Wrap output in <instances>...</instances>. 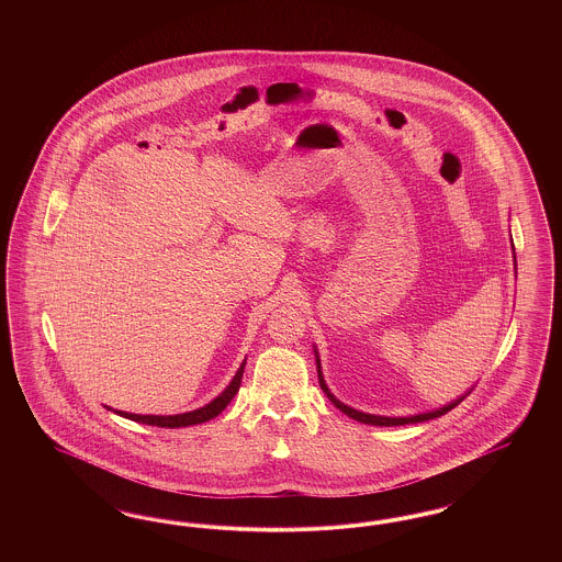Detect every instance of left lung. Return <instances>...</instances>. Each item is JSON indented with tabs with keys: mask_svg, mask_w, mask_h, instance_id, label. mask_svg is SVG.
<instances>
[{
	"mask_svg": "<svg viewBox=\"0 0 562 562\" xmlns=\"http://www.w3.org/2000/svg\"><path fill=\"white\" fill-rule=\"evenodd\" d=\"M514 263H516V257H514ZM314 351H316V349H314ZM316 367H318V379H321L322 392L328 396V401L333 402L339 411H344L351 419H356V422H360V424H369V426H385V428H390V426H406V424H422V422H428V419H436V417L447 415L451 408H454L459 402L463 401V398L472 392V390H470V392H465L463 396H459L457 401L449 402V404H445L442 408H436V411H429V413H419V415H411V417H381V415H369V413L356 411V408H351L348 404L337 401V398L330 394V390H328V385L324 383V376H322L318 351H316Z\"/></svg>",
	"mask_w": 562,
	"mask_h": 562,
	"instance_id": "obj_1",
	"label": "left lung"
}]
</instances>
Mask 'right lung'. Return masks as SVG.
<instances>
[{
  "label": "right lung",
  "instance_id": "add662e5",
  "mask_svg": "<svg viewBox=\"0 0 562 562\" xmlns=\"http://www.w3.org/2000/svg\"><path fill=\"white\" fill-rule=\"evenodd\" d=\"M244 364L246 360L241 362L238 373L234 374L232 383L214 398L213 402H209L206 406L202 408H195V411H189V413H181V415H134V413H124V411H113L131 422H138V424H145V426H158V428H188V426H198V424H204L209 419L216 417L232 398L238 394L241 383V373H244Z\"/></svg>",
  "mask_w": 562,
  "mask_h": 562
}]
</instances>
